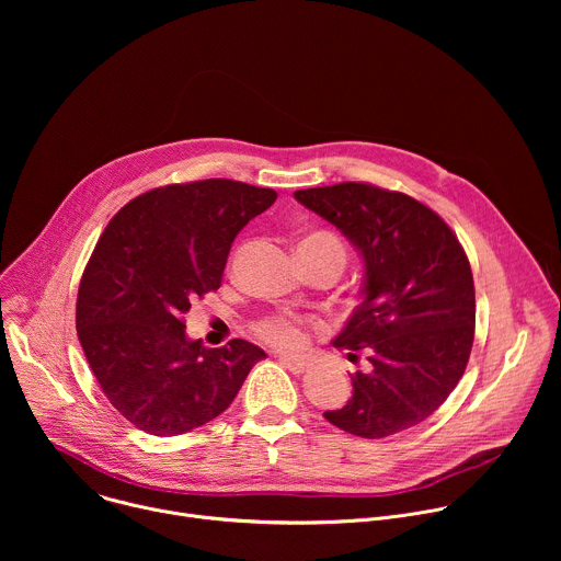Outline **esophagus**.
Masks as SVG:
<instances>
[{
  "label": "esophagus",
  "mask_w": 561,
  "mask_h": 561,
  "mask_svg": "<svg viewBox=\"0 0 561 561\" xmlns=\"http://www.w3.org/2000/svg\"><path fill=\"white\" fill-rule=\"evenodd\" d=\"M277 359L290 370V373H304L308 368V362L301 357H290V355H277Z\"/></svg>",
  "instance_id": "1"
}]
</instances>
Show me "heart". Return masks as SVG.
Listing matches in <instances>:
<instances>
[{"instance_id": "heart-1", "label": "heart", "mask_w": 561, "mask_h": 561, "mask_svg": "<svg viewBox=\"0 0 561 561\" xmlns=\"http://www.w3.org/2000/svg\"><path fill=\"white\" fill-rule=\"evenodd\" d=\"M306 239H327V242H333L337 247H342L333 234L319 232V234H310ZM255 335L260 340H264L271 346L277 348H299L306 342V333H304V324L295 317H286V314H273V317H264L255 324Z\"/></svg>"}]
</instances>
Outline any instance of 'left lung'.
Returning a JSON list of instances; mask_svg holds the SVG:
<instances>
[{
  "mask_svg": "<svg viewBox=\"0 0 561 561\" xmlns=\"http://www.w3.org/2000/svg\"><path fill=\"white\" fill-rule=\"evenodd\" d=\"M355 247L364 262L362 304L335 348L366 368L353 397L324 417L357 437L379 439L431 417L461 379L474 337L468 257L448 224L417 199L373 184L295 191Z\"/></svg>",
  "mask_w": 561,
  "mask_h": 561,
  "instance_id": "8db88e82",
  "label": "left lung"
}]
</instances>
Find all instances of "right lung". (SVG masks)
Segmentation results:
<instances>
[{
  "label": "right lung",
  "mask_w": 561,
  "mask_h": 561,
  "mask_svg": "<svg viewBox=\"0 0 561 561\" xmlns=\"http://www.w3.org/2000/svg\"><path fill=\"white\" fill-rule=\"evenodd\" d=\"M277 193L232 180L148 191L106 226L77 295V335L108 402L139 431L173 437L221 415L266 353L188 340L191 299L217 290L237 232Z\"/></svg>",
  "instance_id": "1"
}]
</instances>
